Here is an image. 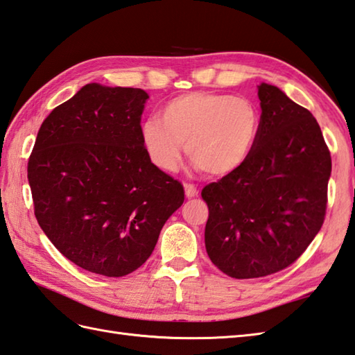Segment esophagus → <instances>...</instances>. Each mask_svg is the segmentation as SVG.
I'll return each instance as SVG.
<instances>
[{
    "mask_svg": "<svg viewBox=\"0 0 355 355\" xmlns=\"http://www.w3.org/2000/svg\"><path fill=\"white\" fill-rule=\"evenodd\" d=\"M184 193L187 198H195L198 197V189L192 184H184Z\"/></svg>",
    "mask_w": 355,
    "mask_h": 355,
    "instance_id": "obj_1",
    "label": "esophagus"
}]
</instances>
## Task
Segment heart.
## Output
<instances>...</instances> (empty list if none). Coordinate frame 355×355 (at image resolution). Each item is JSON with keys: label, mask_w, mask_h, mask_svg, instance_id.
I'll return each mask as SVG.
<instances>
[{"label": "heart", "mask_w": 355, "mask_h": 355, "mask_svg": "<svg viewBox=\"0 0 355 355\" xmlns=\"http://www.w3.org/2000/svg\"><path fill=\"white\" fill-rule=\"evenodd\" d=\"M261 112L244 97L193 92L177 96L160 110V120L140 126L141 145L154 166L172 172L186 154L210 177H229L253 154Z\"/></svg>", "instance_id": "b5f03b06"}]
</instances>
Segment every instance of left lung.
<instances>
[{
  "label": "left lung",
  "mask_w": 355,
  "mask_h": 355,
  "mask_svg": "<svg viewBox=\"0 0 355 355\" xmlns=\"http://www.w3.org/2000/svg\"><path fill=\"white\" fill-rule=\"evenodd\" d=\"M261 132L238 172L206 186V252L223 273L262 277L296 261L327 210L331 155L318 120L281 88L258 85Z\"/></svg>",
  "instance_id": "obj_1"
}]
</instances>
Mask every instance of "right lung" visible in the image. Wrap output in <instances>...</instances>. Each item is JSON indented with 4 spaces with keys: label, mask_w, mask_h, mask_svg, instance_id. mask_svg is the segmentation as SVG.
Listing matches in <instances>:
<instances>
[{
    "label": "right lung",
    "mask_w": 355,
    "mask_h": 355,
    "mask_svg": "<svg viewBox=\"0 0 355 355\" xmlns=\"http://www.w3.org/2000/svg\"><path fill=\"white\" fill-rule=\"evenodd\" d=\"M140 88L92 82L44 120L27 177L41 229L67 259L92 273H132L154 252L184 189L149 160Z\"/></svg>",
    "instance_id": "1"
}]
</instances>
